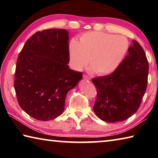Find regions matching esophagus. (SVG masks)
Wrapping results in <instances>:
<instances>
[{
	"instance_id": "34e87169",
	"label": "esophagus",
	"mask_w": 158,
	"mask_h": 158,
	"mask_svg": "<svg viewBox=\"0 0 158 158\" xmlns=\"http://www.w3.org/2000/svg\"><path fill=\"white\" fill-rule=\"evenodd\" d=\"M84 79H85V80H88V81H90V77H89V76H87V75H85V74H84Z\"/></svg>"
}]
</instances>
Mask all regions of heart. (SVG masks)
Here are the masks:
<instances>
[{"label":"heart","instance_id":"1","mask_svg":"<svg viewBox=\"0 0 158 158\" xmlns=\"http://www.w3.org/2000/svg\"><path fill=\"white\" fill-rule=\"evenodd\" d=\"M130 44L123 35L103 32H88L80 37L79 42L73 39L69 43L70 65L81 70L90 59V71L105 76L116 70L126 56Z\"/></svg>","mask_w":158,"mask_h":158}]
</instances>
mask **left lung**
Wrapping results in <instances>:
<instances>
[{
    "label": "left lung",
    "mask_w": 158,
    "mask_h": 158,
    "mask_svg": "<svg viewBox=\"0 0 158 158\" xmlns=\"http://www.w3.org/2000/svg\"><path fill=\"white\" fill-rule=\"evenodd\" d=\"M148 63L138 42L132 41L127 56L116 70L107 76L93 79L97 89L93 110L108 123L123 121L139 107L148 82Z\"/></svg>",
    "instance_id": "obj_1"
}]
</instances>
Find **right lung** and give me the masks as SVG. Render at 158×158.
<instances>
[{
    "mask_svg": "<svg viewBox=\"0 0 158 158\" xmlns=\"http://www.w3.org/2000/svg\"><path fill=\"white\" fill-rule=\"evenodd\" d=\"M68 40L65 29L38 31L26 42L18 56L14 86L19 105L39 121L62 114L68 91L82 79L81 73L68 65Z\"/></svg>",
    "mask_w": 158,
    "mask_h": 158,
    "instance_id": "obj_1",
    "label": "right lung"
}]
</instances>
